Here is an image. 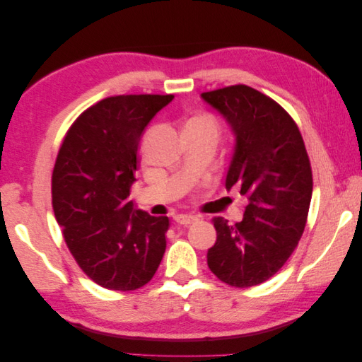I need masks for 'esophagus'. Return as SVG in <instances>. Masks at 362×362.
Wrapping results in <instances>:
<instances>
[{
	"instance_id": "34e87169",
	"label": "esophagus",
	"mask_w": 362,
	"mask_h": 362,
	"mask_svg": "<svg viewBox=\"0 0 362 362\" xmlns=\"http://www.w3.org/2000/svg\"><path fill=\"white\" fill-rule=\"evenodd\" d=\"M194 221H196V217L190 216V214H177V216H175V222L180 223V225H184V226L193 223Z\"/></svg>"
}]
</instances>
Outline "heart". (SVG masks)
Wrapping results in <instances>:
<instances>
[{"mask_svg":"<svg viewBox=\"0 0 362 362\" xmlns=\"http://www.w3.org/2000/svg\"><path fill=\"white\" fill-rule=\"evenodd\" d=\"M190 122H192V124H198V125L211 127V128L217 129V128H216V122H214V119H213V117H210V116H198V117L192 119Z\"/></svg>","mask_w":362,"mask_h":362,"instance_id":"1","label":"heart"}]
</instances>
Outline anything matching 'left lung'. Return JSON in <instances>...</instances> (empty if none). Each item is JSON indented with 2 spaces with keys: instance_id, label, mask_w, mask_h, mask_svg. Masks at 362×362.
<instances>
[{
  "instance_id": "obj_1",
  "label": "left lung",
  "mask_w": 362,
  "mask_h": 362,
  "mask_svg": "<svg viewBox=\"0 0 362 362\" xmlns=\"http://www.w3.org/2000/svg\"><path fill=\"white\" fill-rule=\"evenodd\" d=\"M234 134L225 187L247 198L242 222L214 217L206 262L233 287H254L286 264L303 234L313 173L298 125L284 108L245 84L201 95Z\"/></svg>"
}]
</instances>
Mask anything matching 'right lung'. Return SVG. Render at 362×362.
I'll list each match as a JSON object with an SVG mask.
<instances>
[{
    "label": "right lung",
    "mask_w": 362,
    "mask_h": 362,
    "mask_svg": "<svg viewBox=\"0 0 362 362\" xmlns=\"http://www.w3.org/2000/svg\"><path fill=\"white\" fill-rule=\"evenodd\" d=\"M173 95H119L80 115L52 172V208L76 264L98 286L131 291L148 284L166 250L169 218L128 199L139 141Z\"/></svg>",
    "instance_id": "obj_1"
}]
</instances>
